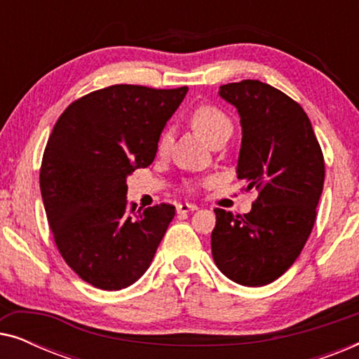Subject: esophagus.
<instances>
[{"instance_id":"1","label":"esophagus","mask_w":359,"mask_h":359,"mask_svg":"<svg viewBox=\"0 0 359 359\" xmlns=\"http://www.w3.org/2000/svg\"><path fill=\"white\" fill-rule=\"evenodd\" d=\"M176 210H178V214L193 212V210H198V205H196V204H189V203H183V204H180L178 208H176Z\"/></svg>"}]
</instances>
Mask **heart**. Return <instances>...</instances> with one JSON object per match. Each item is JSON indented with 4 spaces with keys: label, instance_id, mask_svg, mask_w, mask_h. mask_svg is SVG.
Listing matches in <instances>:
<instances>
[{
    "label": "heart",
    "instance_id": "1",
    "mask_svg": "<svg viewBox=\"0 0 359 359\" xmlns=\"http://www.w3.org/2000/svg\"><path fill=\"white\" fill-rule=\"evenodd\" d=\"M189 122L194 127V130L204 137L209 144H214L215 140L222 139V137H230L233 130V124L230 117L217 106L212 104H199L196 106L193 112L189 114ZM171 144V134L170 130L161 132L158 139V151L168 150Z\"/></svg>",
    "mask_w": 359,
    "mask_h": 359
}]
</instances>
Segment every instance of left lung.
I'll return each mask as SVG.
<instances>
[{
  "instance_id": "1",
  "label": "left lung",
  "mask_w": 359,
  "mask_h": 359,
  "mask_svg": "<svg viewBox=\"0 0 359 359\" xmlns=\"http://www.w3.org/2000/svg\"><path fill=\"white\" fill-rule=\"evenodd\" d=\"M219 95L240 114L237 175L258 198L243 215L214 209L212 257L232 281L264 286L292 266L312 232L325 161L306 111L283 91L243 80L222 85Z\"/></svg>"
}]
</instances>
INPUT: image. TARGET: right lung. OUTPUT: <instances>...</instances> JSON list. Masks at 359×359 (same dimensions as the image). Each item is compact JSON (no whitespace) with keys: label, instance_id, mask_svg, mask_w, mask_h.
I'll list each match as a JSON object with an SVG mask.
<instances>
[{"label":"right lung","instance_id":"1","mask_svg":"<svg viewBox=\"0 0 359 359\" xmlns=\"http://www.w3.org/2000/svg\"><path fill=\"white\" fill-rule=\"evenodd\" d=\"M186 93L112 85L78 97L53 126L39 178L43 208L62 258L91 286L119 291L135 283L175 217L166 203L129 205L126 178L154 161Z\"/></svg>","mask_w":359,"mask_h":359}]
</instances>
